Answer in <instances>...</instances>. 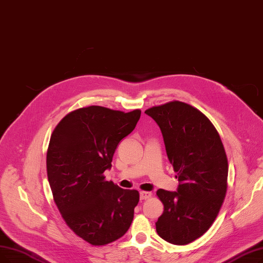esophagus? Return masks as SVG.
Segmentation results:
<instances>
[{
  "mask_svg": "<svg viewBox=\"0 0 263 263\" xmlns=\"http://www.w3.org/2000/svg\"><path fill=\"white\" fill-rule=\"evenodd\" d=\"M140 198H141V200L149 199V198H152V192H149V191H141L140 192Z\"/></svg>",
  "mask_w": 263,
  "mask_h": 263,
  "instance_id": "obj_1",
  "label": "esophagus"
}]
</instances>
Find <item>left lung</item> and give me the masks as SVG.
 I'll use <instances>...</instances> for the list:
<instances>
[{"instance_id": "1", "label": "left lung", "mask_w": 263, "mask_h": 263, "mask_svg": "<svg viewBox=\"0 0 263 263\" xmlns=\"http://www.w3.org/2000/svg\"><path fill=\"white\" fill-rule=\"evenodd\" d=\"M145 114L161 130L179 182L177 191H157L164 211L156 230L171 244L187 245L210 229L223 203L228 180L224 147L211 120L184 102H168Z\"/></svg>"}]
</instances>
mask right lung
Returning <instances> with one entry per match:
<instances>
[{
    "label": "right lung",
    "mask_w": 263,
    "mask_h": 263,
    "mask_svg": "<svg viewBox=\"0 0 263 263\" xmlns=\"http://www.w3.org/2000/svg\"><path fill=\"white\" fill-rule=\"evenodd\" d=\"M140 117V109L92 105L67 114L51 134L46 165L54 203L70 229L91 245L116 241L133 220L139 191L118 187L103 173Z\"/></svg>",
    "instance_id": "1"
}]
</instances>
